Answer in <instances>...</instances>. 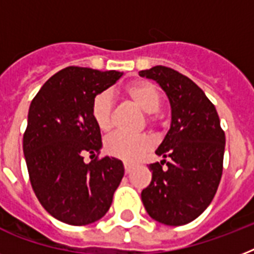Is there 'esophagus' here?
I'll return each mask as SVG.
<instances>
[{"mask_svg": "<svg viewBox=\"0 0 254 254\" xmlns=\"http://www.w3.org/2000/svg\"><path fill=\"white\" fill-rule=\"evenodd\" d=\"M124 167H125V173L129 174L131 171V169H133V165H131V163L125 162V163H124Z\"/></svg>", "mask_w": 254, "mask_h": 254, "instance_id": "obj_1", "label": "esophagus"}]
</instances>
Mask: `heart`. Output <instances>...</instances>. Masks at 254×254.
<instances>
[{
  "label": "heart",
  "mask_w": 254,
  "mask_h": 254,
  "mask_svg": "<svg viewBox=\"0 0 254 254\" xmlns=\"http://www.w3.org/2000/svg\"><path fill=\"white\" fill-rule=\"evenodd\" d=\"M124 93L141 111L150 113L147 117L149 123L157 124V111H159L162 104V96L157 85L147 80L133 81L124 88ZM91 115L96 127L104 133H108L113 127V103L108 92H101L93 99ZM104 149L112 157L123 159L125 162H135L150 150L151 141L145 134L131 135L117 131L105 139Z\"/></svg>",
  "instance_id": "b5f03b06"
}]
</instances>
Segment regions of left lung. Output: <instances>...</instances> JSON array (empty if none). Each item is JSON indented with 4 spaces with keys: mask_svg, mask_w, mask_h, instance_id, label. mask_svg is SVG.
<instances>
[{
    "mask_svg": "<svg viewBox=\"0 0 254 254\" xmlns=\"http://www.w3.org/2000/svg\"><path fill=\"white\" fill-rule=\"evenodd\" d=\"M166 92L171 125L149 165L151 182L141 199L147 213L166 225H183L203 213L217 191L223 174L225 134L216 108L191 79L155 65L139 71Z\"/></svg>",
    "mask_w": 254,
    "mask_h": 254,
    "instance_id": "1",
    "label": "left lung"
}]
</instances>
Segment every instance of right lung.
I'll return each mask as SVG.
<instances>
[{"mask_svg":"<svg viewBox=\"0 0 254 254\" xmlns=\"http://www.w3.org/2000/svg\"><path fill=\"white\" fill-rule=\"evenodd\" d=\"M121 76L71 65L50 77L30 104L23 154L31 187L43 208L65 224L101 219L124 177L120 159L97 157L103 143L91 115L93 99Z\"/></svg>","mask_w":254,"mask_h":254,"instance_id":"obj_1","label":"right lung"}]
</instances>
